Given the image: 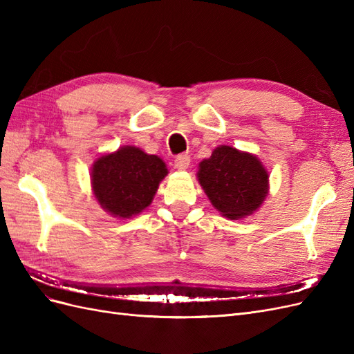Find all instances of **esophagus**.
<instances>
[{"label": "esophagus", "instance_id": "obj_1", "mask_svg": "<svg viewBox=\"0 0 354 354\" xmlns=\"http://www.w3.org/2000/svg\"><path fill=\"white\" fill-rule=\"evenodd\" d=\"M190 165V156L189 155H178L174 160V167L177 169H186Z\"/></svg>", "mask_w": 354, "mask_h": 354}]
</instances>
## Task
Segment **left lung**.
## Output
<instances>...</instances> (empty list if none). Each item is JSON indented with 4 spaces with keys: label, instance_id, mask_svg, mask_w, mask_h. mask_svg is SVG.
<instances>
[{
    "label": "left lung",
    "instance_id": "obj_1",
    "mask_svg": "<svg viewBox=\"0 0 354 354\" xmlns=\"http://www.w3.org/2000/svg\"><path fill=\"white\" fill-rule=\"evenodd\" d=\"M196 177L212 207L230 220L251 216L269 195V173L261 160L227 145L201 160Z\"/></svg>",
    "mask_w": 354,
    "mask_h": 354
}]
</instances>
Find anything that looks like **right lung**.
<instances>
[{
    "mask_svg": "<svg viewBox=\"0 0 354 354\" xmlns=\"http://www.w3.org/2000/svg\"><path fill=\"white\" fill-rule=\"evenodd\" d=\"M168 168L156 155L137 146H121L103 153L91 167V190L99 205L111 216L127 220L151 205Z\"/></svg>",
    "mask_w": 354,
    "mask_h": 354,
    "instance_id": "add662e5",
    "label": "right lung"
}]
</instances>
